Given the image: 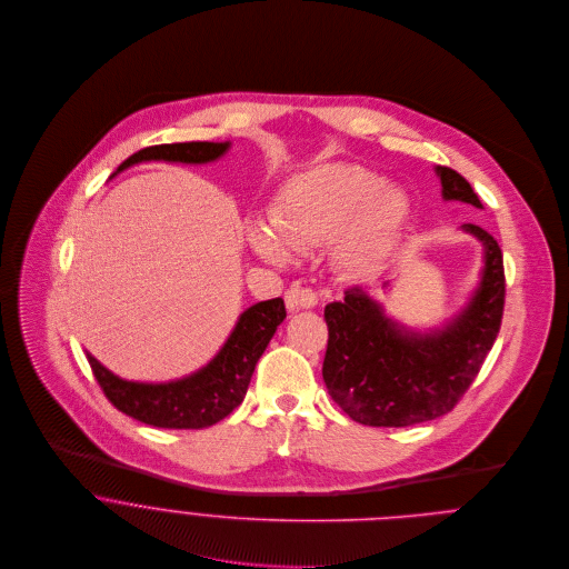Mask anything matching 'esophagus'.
Wrapping results in <instances>:
<instances>
[{
    "label": "esophagus",
    "instance_id": "34e87169",
    "mask_svg": "<svg viewBox=\"0 0 569 569\" xmlns=\"http://www.w3.org/2000/svg\"><path fill=\"white\" fill-rule=\"evenodd\" d=\"M284 302H287V309L293 313V311H300V309H316L318 307V293L309 287H300V284H293L287 296H284Z\"/></svg>",
    "mask_w": 569,
    "mask_h": 569
}]
</instances>
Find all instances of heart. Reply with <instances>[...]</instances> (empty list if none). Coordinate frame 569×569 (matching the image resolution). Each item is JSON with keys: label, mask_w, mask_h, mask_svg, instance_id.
Returning a JSON list of instances; mask_svg holds the SVG:
<instances>
[{"label": "heart", "mask_w": 569, "mask_h": 569, "mask_svg": "<svg viewBox=\"0 0 569 569\" xmlns=\"http://www.w3.org/2000/svg\"><path fill=\"white\" fill-rule=\"evenodd\" d=\"M409 217L406 190L359 163H320L282 190L271 223L249 228L253 251L276 264L293 260V247L332 241L337 262L355 273L379 271L399 243Z\"/></svg>", "instance_id": "1"}]
</instances>
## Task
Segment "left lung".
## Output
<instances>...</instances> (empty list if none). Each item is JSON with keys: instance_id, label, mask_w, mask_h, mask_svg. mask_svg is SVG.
I'll use <instances>...</instances> for the list:
<instances>
[{"instance_id": "obj_1", "label": "left lung", "mask_w": 569, "mask_h": 569, "mask_svg": "<svg viewBox=\"0 0 569 569\" xmlns=\"http://www.w3.org/2000/svg\"><path fill=\"white\" fill-rule=\"evenodd\" d=\"M436 174L445 201L482 208L460 172L436 166ZM462 230L485 247V267L469 302L445 325L411 330L386 316L383 305L361 287L326 307L322 377L332 401L355 422L409 427L433 420L451 411L476 381L501 326L506 280L497 241L473 223Z\"/></svg>"}]
</instances>
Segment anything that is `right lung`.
Instances as JSON below:
<instances>
[{
  "label": "right lung",
  "mask_w": 569,
  "mask_h": 569,
  "mask_svg": "<svg viewBox=\"0 0 569 569\" xmlns=\"http://www.w3.org/2000/svg\"><path fill=\"white\" fill-rule=\"evenodd\" d=\"M228 149L230 142L158 144L133 153L118 166V172L142 162H217ZM284 318L282 298L244 309L221 350L203 368L166 383L120 379L91 352H87V361L104 397L122 413L163 429H201L223 420L243 403L253 368Z\"/></svg>",
  "instance_id": "obj_1"
}]
</instances>
